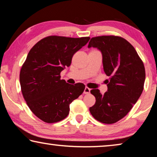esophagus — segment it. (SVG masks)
Returning <instances> with one entry per match:
<instances>
[{
    "instance_id": "34e87169",
    "label": "esophagus",
    "mask_w": 157,
    "mask_h": 157,
    "mask_svg": "<svg viewBox=\"0 0 157 157\" xmlns=\"http://www.w3.org/2000/svg\"><path fill=\"white\" fill-rule=\"evenodd\" d=\"M90 91L91 90L87 86H85V90H84V94H88L90 93Z\"/></svg>"
}]
</instances>
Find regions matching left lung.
Here are the masks:
<instances>
[{"instance_id":"obj_1","label":"left lung","mask_w":157,"mask_h":157,"mask_svg":"<svg viewBox=\"0 0 157 157\" xmlns=\"http://www.w3.org/2000/svg\"><path fill=\"white\" fill-rule=\"evenodd\" d=\"M88 47L101 51L104 72L110 77L107 79L108 91L104 94L97 89L90 91L96 102L90 111L99 122L115 123L127 115L143 91L144 63L132 44L123 37H93Z\"/></svg>"}]
</instances>
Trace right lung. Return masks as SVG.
I'll return each instance as SVG.
<instances>
[{
  "label": "right lung",
  "instance_id": "obj_1",
  "mask_svg": "<svg viewBox=\"0 0 157 157\" xmlns=\"http://www.w3.org/2000/svg\"><path fill=\"white\" fill-rule=\"evenodd\" d=\"M90 39L48 36L28 53L20 70L21 91L32 113L44 122L63 120L69 114L70 104L85 90L82 83L72 85L60 79V72Z\"/></svg>",
  "mask_w": 157,
  "mask_h": 157
}]
</instances>
